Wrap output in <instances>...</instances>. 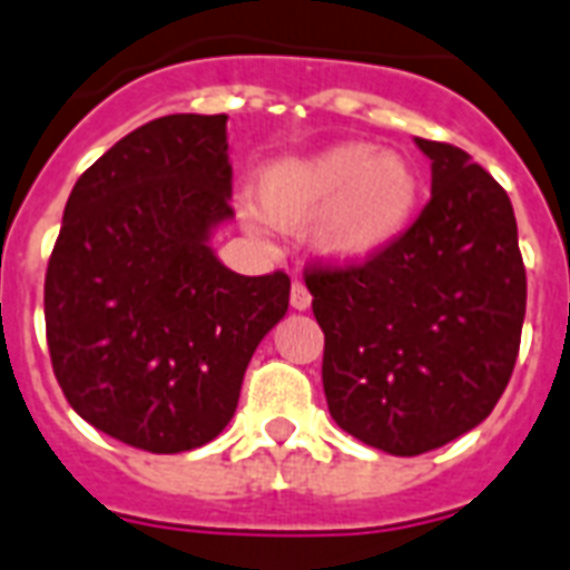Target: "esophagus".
Returning a JSON list of instances; mask_svg holds the SVG:
<instances>
[{
  "label": "esophagus",
  "instance_id": "esophagus-1",
  "mask_svg": "<svg viewBox=\"0 0 570 570\" xmlns=\"http://www.w3.org/2000/svg\"><path fill=\"white\" fill-rule=\"evenodd\" d=\"M311 289L302 284V281H293V286H289V304H293L295 311H307L311 307Z\"/></svg>",
  "mask_w": 570,
  "mask_h": 570
}]
</instances>
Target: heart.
<instances>
[{"instance_id": "obj_1", "label": "heart", "mask_w": 570, "mask_h": 570, "mask_svg": "<svg viewBox=\"0 0 570 570\" xmlns=\"http://www.w3.org/2000/svg\"><path fill=\"white\" fill-rule=\"evenodd\" d=\"M423 180L402 154H379L366 141H343L311 156L266 165L257 200L272 222L313 224V242L340 263H361L393 245L416 215ZM250 227L259 215L245 209Z\"/></svg>"}]
</instances>
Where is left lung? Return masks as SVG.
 Masks as SVG:
<instances>
[{
    "instance_id": "8db88e82",
    "label": "left lung",
    "mask_w": 570,
    "mask_h": 570,
    "mask_svg": "<svg viewBox=\"0 0 570 570\" xmlns=\"http://www.w3.org/2000/svg\"><path fill=\"white\" fill-rule=\"evenodd\" d=\"M416 147L432 159V197L405 233L361 263L304 268L331 416L390 455L438 450L494 411L527 313L505 189L461 147Z\"/></svg>"
}]
</instances>
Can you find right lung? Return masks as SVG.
<instances>
[{
	"mask_svg": "<svg viewBox=\"0 0 570 570\" xmlns=\"http://www.w3.org/2000/svg\"><path fill=\"white\" fill-rule=\"evenodd\" d=\"M227 115H165L76 180L47 266L52 373L120 443L186 452L222 434L289 277L236 275L206 245L233 215Z\"/></svg>",
	"mask_w": 570,
	"mask_h": 570,
	"instance_id": "1",
	"label": "right lung"
}]
</instances>
